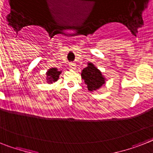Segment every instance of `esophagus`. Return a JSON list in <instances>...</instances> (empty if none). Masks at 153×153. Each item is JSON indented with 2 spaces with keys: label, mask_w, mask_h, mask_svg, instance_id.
Masks as SVG:
<instances>
[{
  "label": "esophagus",
  "mask_w": 153,
  "mask_h": 153,
  "mask_svg": "<svg viewBox=\"0 0 153 153\" xmlns=\"http://www.w3.org/2000/svg\"><path fill=\"white\" fill-rule=\"evenodd\" d=\"M69 66H70L71 69H74L75 68V67H76V65H75L74 63H70V64H69Z\"/></svg>",
  "instance_id": "obj_1"
}]
</instances>
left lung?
<instances>
[{"label":"left lung","mask_w":153,"mask_h":153,"mask_svg":"<svg viewBox=\"0 0 153 153\" xmlns=\"http://www.w3.org/2000/svg\"><path fill=\"white\" fill-rule=\"evenodd\" d=\"M82 79L87 85L88 90L95 91L100 88L102 85L105 84V78L102 73L92 63H88V66L82 71Z\"/></svg>","instance_id":"obj_1"}]
</instances>
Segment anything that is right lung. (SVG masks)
<instances>
[{
	"label": "right lung",
	"instance_id": "1",
	"mask_svg": "<svg viewBox=\"0 0 153 153\" xmlns=\"http://www.w3.org/2000/svg\"><path fill=\"white\" fill-rule=\"evenodd\" d=\"M61 71L57 70V68H52L49 69L47 72V81L48 83H53L57 82L59 79V75L61 74Z\"/></svg>",
	"mask_w": 153,
	"mask_h": 153
}]
</instances>
